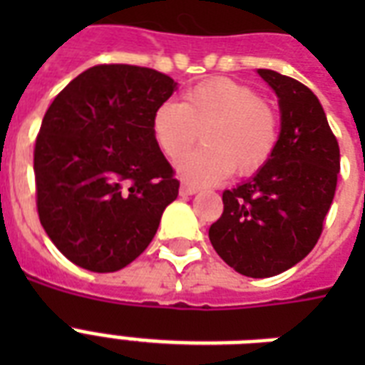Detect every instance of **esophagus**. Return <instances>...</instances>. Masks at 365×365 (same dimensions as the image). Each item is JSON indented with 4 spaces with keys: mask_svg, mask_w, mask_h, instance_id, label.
<instances>
[{
    "mask_svg": "<svg viewBox=\"0 0 365 365\" xmlns=\"http://www.w3.org/2000/svg\"><path fill=\"white\" fill-rule=\"evenodd\" d=\"M199 191V187H195V185H189V183H182V187H180V193L182 195H195Z\"/></svg>",
    "mask_w": 365,
    "mask_h": 365,
    "instance_id": "1",
    "label": "esophagus"
}]
</instances>
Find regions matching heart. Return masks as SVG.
Segmentation results:
<instances>
[{
    "label": "heart",
    "instance_id": "1",
    "mask_svg": "<svg viewBox=\"0 0 365 365\" xmlns=\"http://www.w3.org/2000/svg\"><path fill=\"white\" fill-rule=\"evenodd\" d=\"M151 130L159 149L176 160L197 142L205 145L185 155L178 170L189 182H216L231 172L250 176L267 165L278 142L272 108L244 83L216 77L195 85L182 104L165 102L153 113Z\"/></svg>",
    "mask_w": 365,
    "mask_h": 365
}]
</instances>
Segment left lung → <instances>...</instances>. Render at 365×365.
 Returning a JSON list of instances; mask_svg holds the SVG:
<instances>
[{"label":"left lung","instance_id":"1","mask_svg":"<svg viewBox=\"0 0 365 365\" xmlns=\"http://www.w3.org/2000/svg\"><path fill=\"white\" fill-rule=\"evenodd\" d=\"M277 93V149L248 182L223 191V214L208 237L229 267L267 278L299 263L324 229L339 174V143L311 88L272 70H257Z\"/></svg>","mask_w":365,"mask_h":365}]
</instances>
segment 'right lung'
I'll return each instance as SVG.
<instances>
[{"label": "right lung", "mask_w": 365, "mask_h": 365, "mask_svg": "<svg viewBox=\"0 0 365 365\" xmlns=\"http://www.w3.org/2000/svg\"><path fill=\"white\" fill-rule=\"evenodd\" d=\"M176 85L151 68L100 64L48 106L34 149L37 214L71 263L119 271L153 240L180 182L151 121Z\"/></svg>", "instance_id": "1"}]
</instances>
